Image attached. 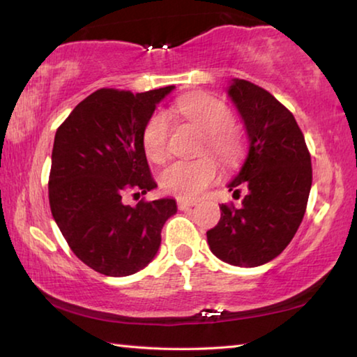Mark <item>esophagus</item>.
<instances>
[{
	"label": "esophagus",
	"mask_w": 357,
	"mask_h": 357,
	"mask_svg": "<svg viewBox=\"0 0 357 357\" xmlns=\"http://www.w3.org/2000/svg\"><path fill=\"white\" fill-rule=\"evenodd\" d=\"M195 204H197V202L184 200V198H179V200H178V208H179L181 211H187V209H190L192 206H195Z\"/></svg>",
	"instance_id": "esophagus-1"
}]
</instances>
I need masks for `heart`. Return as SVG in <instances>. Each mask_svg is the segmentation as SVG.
<instances>
[{
    "mask_svg": "<svg viewBox=\"0 0 357 357\" xmlns=\"http://www.w3.org/2000/svg\"><path fill=\"white\" fill-rule=\"evenodd\" d=\"M173 113L204 132L203 149L219 157L222 164L231 167L243 155V137L233 128V112L220 99L209 94H190L173 105ZM170 119L164 112H155L146 121L142 135L144 154L149 160L164 162L168 154ZM219 176V167L211 155L193 160H174L160 173V185L179 198H198Z\"/></svg>",
    "mask_w": 357,
    "mask_h": 357,
    "instance_id": "1",
    "label": "heart"
}]
</instances>
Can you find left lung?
I'll use <instances>...</instances> for the list:
<instances>
[{
	"label": "left lung",
	"mask_w": 357,
	"mask_h": 357,
	"mask_svg": "<svg viewBox=\"0 0 357 357\" xmlns=\"http://www.w3.org/2000/svg\"><path fill=\"white\" fill-rule=\"evenodd\" d=\"M228 96L250 143L228 189L245 195L241 208L222 204L220 220L206 236L222 261L255 268L280 255L298 231L312 187L310 153L293 113L266 89L236 78Z\"/></svg>",
	"instance_id": "obj_1"
}]
</instances>
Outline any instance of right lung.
Here are the masks:
<instances>
[{"label":"right lung","instance_id":"right-lung-1","mask_svg":"<svg viewBox=\"0 0 357 357\" xmlns=\"http://www.w3.org/2000/svg\"><path fill=\"white\" fill-rule=\"evenodd\" d=\"M174 86L146 93L102 88L59 126L52 151L48 200L56 225L78 259L110 277L143 269L160 231L176 213L173 198L124 204L126 193L157 187L142 135L155 107Z\"/></svg>","mask_w":357,"mask_h":357}]
</instances>
